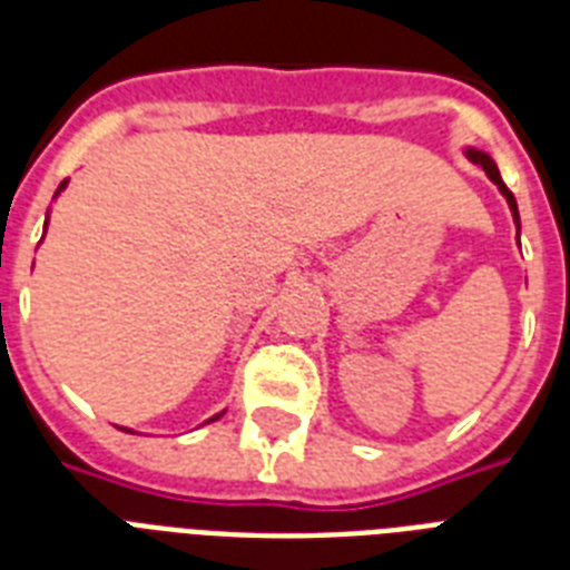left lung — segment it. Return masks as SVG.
I'll return each mask as SVG.
<instances>
[{
    "instance_id": "1",
    "label": "left lung",
    "mask_w": 570,
    "mask_h": 570,
    "mask_svg": "<svg viewBox=\"0 0 570 570\" xmlns=\"http://www.w3.org/2000/svg\"><path fill=\"white\" fill-rule=\"evenodd\" d=\"M464 156H468L470 163L479 165L482 171L488 174V180L494 183L497 189H500V195L505 197V204H509V209H512V218H514V227H518V239H521V213H518V200H514V195L509 191V186L503 183V177H500V171H497V163L491 159V154H485V150H479V147H464ZM521 245V242H518Z\"/></svg>"
}]
</instances>
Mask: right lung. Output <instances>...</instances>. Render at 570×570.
<instances>
[{"label":"right lung","mask_w":570,"mask_h":570,"mask_svg":"<svg viewBox=\"0 0 570 570\" xmlns=\"http://www.w3.org/2000/svg\"><path fill=\"white\" fill-rule=\"evenodd\" d=\"M65 189H67V180L61 183V186H58V189H56V195H52V200H56V197L61 195V191H65ZM47 224H49V209H47ZM47 224H43V233H47ZM222 414H224V411H222ZM222 414L209 416V420H206V423H215V420H218V416H222ZM124 432H132V429H124Z\"/></svg>","instance_id":"obj_1"}]
</instances>
